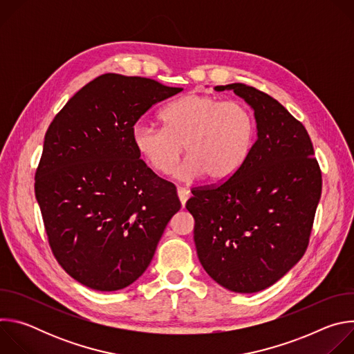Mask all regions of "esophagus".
<instances>
[{
  "mask_svg": "<svg viewBox=\"0 0 354 354\" xmlns=\"http://www.w3.org/2000/svg\"><path fill=\"white\" fill-rule=\"evenodd\" d=\"M178 197H179V200H180L182 206L185 207L186 200L190 197V190L186 189V187H178Z\"/></svg>",
  "mask_w": 354,
  "mask_h": 354,
  "instance_id": "esophagus-1",
  "label": "esophagus"
}]
</instances>
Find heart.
<instances>
[{
  "label": "heart",
  "instance_id": "heart-1",
  "mask_svg": "<svg viewBox=\"0 0 354 354\" xmlns=\"http://www.w3.org/2000/svg\"><path fill=\"white\" fill-rule=\"evenodd\" d=\"M161 119L164 126L136 124L131 141L140 157L164 175L172 171L185 147L187 156L174 171L180 180H228L243 167L257 138L249 108L213 95H186L171 104Z\"/></svg>",
  "mask_w": 354,
  "mask_h": 354
}]
</instances>
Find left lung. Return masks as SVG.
<instances>
[{"label":"left lung","mask_w":354,"mask_h":354,"mask_svg":"<svg viewBox=\"0 0 354 354\" xmlns=\"http://www.w3.org/2000/svg\"><path fill=\"white\" fill-rule=\"evenodd\" d=\"M214 89H232L254 109L258 138L232 178L193 189L186 209L207 274L230 291L258 292L306 254L322 175L306 127L274 97L239 82Z\"/></svg>","instance_id":"obj_1"}]
</instances>
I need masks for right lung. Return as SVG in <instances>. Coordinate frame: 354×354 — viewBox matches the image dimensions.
I'll return each instance as SVG.
<instances>
[{"label": "right lung", "instance_id": "right-lung-1", "mask_svg": "<svg viewBox=\"0 0 354 354\" xmlns=\"http://www.w3.org/2000/svg\"><path fill=\"white\" fill-rule=\"evenodd\" d=\"M180 91L142 77L99 75L46 131L35 194L48 243L62 268L92 290L134 283L180 209L176 187L140 160L131 141L137 120Z\"/></svg>", "mask_w": 354, "mask_h": 354}]
</instances>
